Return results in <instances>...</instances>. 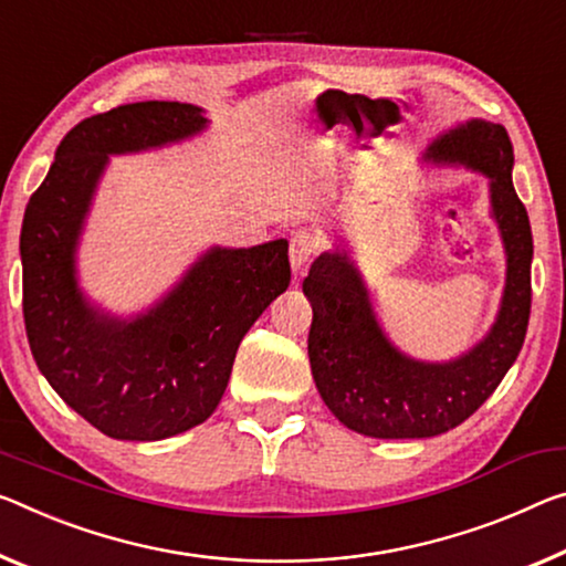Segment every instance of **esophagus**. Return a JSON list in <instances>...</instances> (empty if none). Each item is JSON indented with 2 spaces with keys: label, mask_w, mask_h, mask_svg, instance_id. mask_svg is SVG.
<instances>
[{
  "label": "esophagus",
  "mask_w": 566,
  "mask_h": 566,
  "mask_svg": "<svg viewBox=\"0 0 566 566\" xmlns=\"http://www.w3.org/2000/svg\"><path fill=\"white\" fill-rule=\"evenodd\" d=\"M317 249H319V239L315 234H310V231H297V234H292L290 262L294 272H300V269L310 262L312 254H317Z\"/></svg>",
  "instance_id": "1"
}]
</instances>
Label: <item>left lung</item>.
Returning <instances> with one entry per match:
<instances>
[{
  "label": "left lung",
  "instance_id": "left-lung-1",
  "mask_svg": "<svg viewBox=\"0 0 566 566\" xmlns=\"http://www.w3.org/2000/svg\"><path fill=\"white\" fill-rule=\"evenodd\" d=\"M433 160L491 178V206L506 247V290L496 325L453 363H416L375 322L367 290L345 254H322L302 282L312 302V378L339 423L370 438H430L473 416L522 353L532 312V227L511 184L514 146L504 125L471 120L430 146Z\"/></svg>",
  "mask_w": 566,
  "mask_h": 566
}]
</instances>
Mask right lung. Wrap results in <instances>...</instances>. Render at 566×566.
Wrapping results in <instances>:
<instances>
[{
	"mask_svg": "<svg viewBox=\"0 0 566 566\" xmlns=\"http://www.w3.org/2000/svg\"><path fill=\"white\" fill-rule=\"evenodd\" d=\"M203 128L201 107L168 101L80 120L24 209L22 312L34 363L70 408L120 441H160L203 423L227 390L241 339L292 280L290 244L276 239L211 249L133 322L101 315L77 290V237L107 156Z\"/></svg>",
	"mask_w": 566,
	"mask_h": 566,
	"instance_id": "1",
	"label": "right lung"
}]
</instances>
